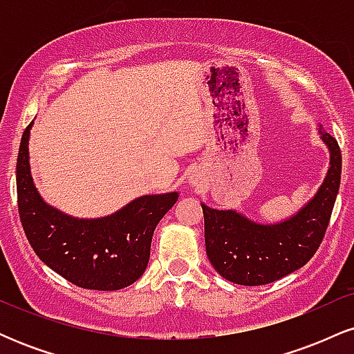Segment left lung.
<instances>
[{"label":"left lung","instance_id":"1","mask_svg":"<svg viewBox=\"0 0 354 354\" xmlns=\"http://www.w3.org/2000/svg\"><path fill=\"white\" fill-rule=\"evenodd\" d=\"M318 131L330 149V168L313 200L291 218L261 225L238 211L201 205L206 254L225 279L243 286H261L299 270L316 253L326 233L341 181L338 141L323 126Z\"/></svg>","mask_w":354,"mask_h":354}]
</instances>
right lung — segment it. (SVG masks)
Returning <instances> with one entry per match:
<instances>
[{"label": "right lung", "instance_id": "add662e5", "mask_svg": "<svg viewBox=\"0 0 354 354\" xmlns=\"http://www.w3.org/2000/svg\"><path fill=\"white\" fill-rule=\"evenodd\" d=\"M24 129L16 163L18 211L28 241L46 266L86 290L115 291L141 278L156 225L178 193L145 194L109 216L80 219L43 201L30 171V131Z\"/></svg>", "mask_w": 354, "mask_h": 354}]
</instances>
